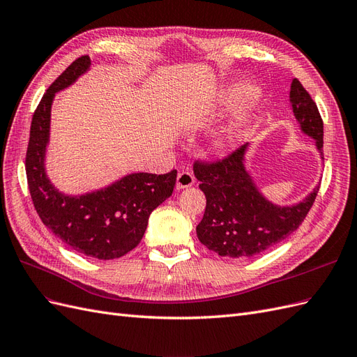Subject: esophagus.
<instances>
[{
	"mask_svg": "<svg viewBox=\"0 0 357 357\" xmlns=\"http://www.w3.org/2000/svg\"><path fill=\"white\" fill-rule=\"evenodd\" d=\"M195 184V175L188 170H182L179 172V175L176 178V188L178 190H184L188 188Z\"/></svg>",
	"mask_w": 357,
	"mask_h": 357,
	"instance_id": "34e87169",
	"label": "esophagus"
}]
</instances>
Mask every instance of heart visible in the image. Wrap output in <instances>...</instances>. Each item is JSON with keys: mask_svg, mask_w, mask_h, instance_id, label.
Masks as SVG:
<instances>
[{"mask_svg": "<svg viewBox=\"0 0 357 357\" xmlns=\"http://www.w3.org/2000/svg\"><path fill=\"white\" fill-rule=\"evenodd\" d=\"M250 93H251V88H248V86L235 88L227 96L226 105H233L238 98L247 96ZM254 112H256V105H254V101H248V103L238 112L235 119H233L226 127V130L222 131V135L218 136V139L215 140V148L227 149L233 144V142L238 139V136L242 133V130L250 124V121L254 116Z\"/></svg>", "mask_w": 357, "mask_h": 357, "instance_id": "obj_1", "label": "heart"}]
</instances>
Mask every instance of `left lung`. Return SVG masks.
I'll use <instances>...</instances> for the list:
<instances>
[{
    "mask_svg": "<svg viewBox=\"0 0 357 357\" xmlns=\"http://www.w3.org/2000/svg\"><path fill=\"white\" fill-rule=\"evenodd\" d=\"M293 114L303 133L315 140L323 158V119L317 105L293 79L290 88ZM245 145L226 157L192 165L199 188L205 192L206 209L196 227L199 241L222 257H252L286 239L308 215L320 185L294 206H277L264 199L243 166Z\"/></svg>",
    "mask_w": 357,
    "mask_h": 357,
    "instance_id": "left-lung-1",
    "label": "left lung"
}]
</instances>
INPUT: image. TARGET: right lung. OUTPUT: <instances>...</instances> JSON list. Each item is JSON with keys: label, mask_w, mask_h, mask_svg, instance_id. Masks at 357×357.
Masks as SVG:
<instances>
[{"label": "right lung", "mask_w": 357, "mask_h": 357, "mask_svg": "<svg viewBox=\"0 0 357 357\" xmlns=\"http://www.w3.org/2000/svg\"><path fill=\"white\" fill-rule=\"evenodd\" d=\"M89 56L73 61L47 88L33 115L25 157L28 190L45 226L66 245L86 257L112 260L136 248L151 212L172 196L176 170L166 175L131 173L110 187L85 196H64L45 173L50 106L55 93L89 68Z\"/></svg>", "instance_id": "right-lung-1"}]
</instances>
